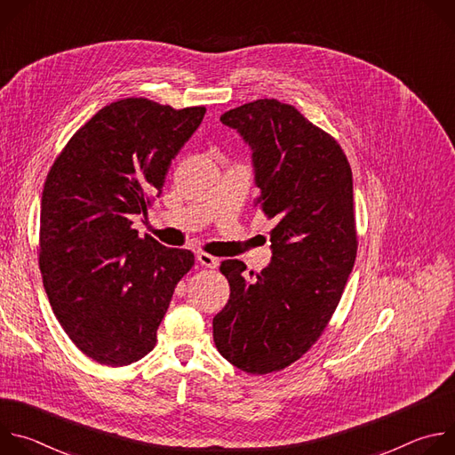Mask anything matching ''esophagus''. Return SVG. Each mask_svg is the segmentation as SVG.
Masks as SVG:
<instances>
[{
  "mask_svg": "<svg viewBox=\"0 0 455 455\" xmlns=\"http://www.w3.org/2000/svg\"><path fill=\"white\" fill-rule=\"evenodd\" d=\"M196 257H198V261H200L204 267H207V268H216V267L220 265V259L214 257V255H211V253H207V251H198Z\"/></svg>",
  "mask_w": 455,
  "mask_h": 455,
  "instance_id": "1",
  "label": "esophagus"
}]
</instances>
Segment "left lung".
<instances>
[{
	"mask_svg": "<svg viewBox=\"0 0 455 455\" xmlns=\"http://www.w3.org/2000/svg\"><path fill=\"white\" fill-rule=\"evenodd\" d=\"M220 120L251 148L253 207L277 225L272 263L255 279L239 259L221 263L230 299L214 342L244 372H277L311 349L342 299L358 250L353 172L340 144L291 104L259 99Z\"/></svg>",
	"mask_w": 455,
	"mask_h": 455,
	"instance_id": "obj_1",
	"label": "left lung"
}]
</instances>
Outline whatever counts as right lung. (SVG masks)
I'll return each mask as SVG.
<instances>
[{"instance_id":"1","label":"right lung","mask_w":455,"mask_h":455,"mask_svg":"<svg viewBox=\"0 0 455 455\" xmlns=\"http://www.w3.org/2000/svg\"><path fill=\"white\" fill-rule=\"evenodd\" d=\"M207 108L174 109L129 97L97 111L53 160L41 200L39 270L53 315L92 360L144 358L190 250L165 248L132 227L162 192L172 158Z\"/></svg>"}]
</instances>
